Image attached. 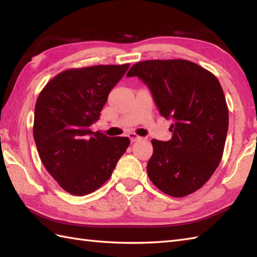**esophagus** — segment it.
Wrapping results in <instances>:
<instances>
[{
	"label": "esophagus",
	"instance_id": "esophagus-1",
	"mask_svg": "<svg viewBox=\"0 0 257 257\" xmlns=\"http://www.w3.org/2000/svg\"><path fill=\"white\" fill-rule=\"evenodd\" d=\"M128 137H129V139H130V140H132V143H135V141H137V140L141 139L140 136L136 135L135 133H130V134H128Z\"/></svg>",
	"mask_w": 257,
	"mask_h": 257
}]
</instances>
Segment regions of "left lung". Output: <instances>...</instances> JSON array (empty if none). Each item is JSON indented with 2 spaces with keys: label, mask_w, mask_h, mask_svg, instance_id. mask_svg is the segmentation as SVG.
Here are the masks:
<instances>
[{
  "label": "left lung",
  "mask_w": 257,
  "mask_h": 257,
  "mask_svg": "<svg viewBox=\"0 0 257 257\" xmlns=\"http://www.w3.org/2000/svg\"><path fill=\"white\" fill-rule=\"evenodd\" d=\"M127 76H138L149 87L161 116L173 119L170 140H151L149 179L174 198L195 192L214 173L224 151L228 108L220 81L187 59L139 62Z\"/></svg>",
  "instance_id": "8db88e82"
}]
</instances>
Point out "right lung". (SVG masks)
Listing matches in <instances>:
<instances>
[{
  "label": "right lung",
  "instance_id": "1",
  "mask_svg": "<svg viewBox=\"0 0 257 257\" xmlns=\"http://www.w3.org/2000/svg\"><path fill=\"white\" fill-rule=\"evenodd\" d=\"M129 68L123 65L64 70L37 97L33 135L43 165L59 187L74 195L99 189L128 148L127 137L91 132L109 92Z\"/></svg>",
  "mask_w": 257,
  "mask_h": 257
}]
</instances>
